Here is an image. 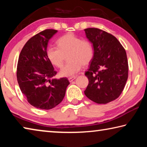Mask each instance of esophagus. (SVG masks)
<instances>
[{
  "instance_id": "esophagus-1",
  "label": "esophagus",
  "mask_w": 147,
  "mask_h": 147,
  "mask_svg": "<svg viewBox=\"0 0 147 147\" xmlns=\"http://www.w3.org/2000/svg\"><path fill=\"white\" fill-rule=\"evenodd\" d=\"M76 78V76H74V77H71V78H69L68 80L70 82H73L74 80H75Z\"/></svg>"
}]
</instances>
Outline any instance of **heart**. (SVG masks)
<instances>
[{"instance_id": "heart-1", "label": "heart", "mask_w": 147, "mask_h": 147, "mask_svg": "<svg viewBox=\"0 0 147 147\" xmlns=\"http://www.w3.org/2000/svg\"><path fill=\"white\" fill-rule=\"evenodd\" d=\"M58 49L49 47L47 56L51 63L57 67H61L67 55L69 62L59 71L61 77H73L80 71L82 65L87 66L93 58V48L88 40L82 39L73 33H68L57 41Z\"/></svg>"}]
</instances>
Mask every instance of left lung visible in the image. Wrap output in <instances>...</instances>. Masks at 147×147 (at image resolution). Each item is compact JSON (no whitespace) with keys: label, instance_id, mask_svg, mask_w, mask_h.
Instances as JSON below:
<instances>
[{"label":"left lung","instance_id":"obj_1","mask_svg":"<svg viewBox=\"0 0 147 147\" xmlns=\"http://www.w3.org/2000/svg\"><path fill=\"white\" fill-rule=\"evenodd\" d=\"M93 45V58L85 75L89 84L86 96L97 104H107L117 98L128 79L127 56L117 39L102 30H84Z\"/></svg>","mask_w":147,"mask_h":147}]
</instances>
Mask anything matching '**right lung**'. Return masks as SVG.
<instances>
[{"mask_svg": "<svg viewBox=\"0 0 147 147\" xmlns=\"http://www.w3.org/2000/svg\"><path fill=\"white\" fill-rule=\"evenodd\" d=\"M58 30L47 29L35 35L20 53L17 78L20 89L32 106L51 109L63 100L70 84L67 78H52L56 74L47 56L50 39Z\"/></svg>", "mask_w": 147, "mask_h": 147, "instance_id": "obj_1", "label": "right lung"}]
</instances>
